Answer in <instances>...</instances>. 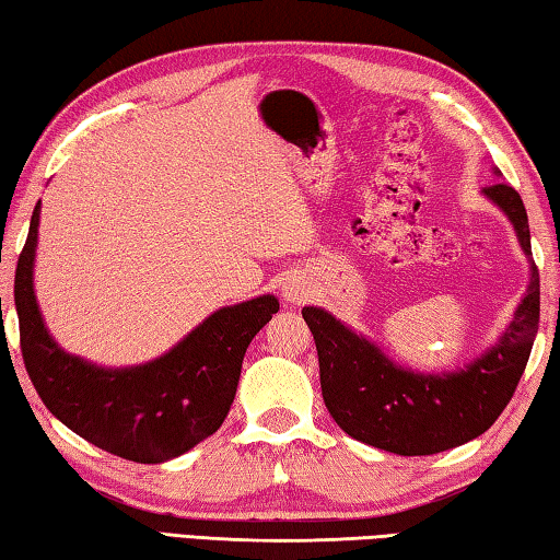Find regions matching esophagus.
Masks as SVG:
<instances>
[{
  "mask_svg": "<svg viewBox=\"0 0 560 560\" xmlns=\"http://www.w3.org/2000/svg\"><path fill=\"white\" fill-rule=\"evenodd\" d=\"M283 299H287L289 303H299V301H303L306 299V293H303V287L299 281H287L283 283Z\"/></svg>",
  "mask_w": 560,
  "mask_h": 560,
  "instance_id": "1",
  "label": "esophagus"
}]
</instances>
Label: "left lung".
I'll return each instance as SVG.
<instances>
[{"label": "left lung", "instance_id": "8db88e82", "mask_svg": "<svg viewBox=\"0 0 560 560\" xmlns=\"http://www.w3.org/2000/svg\"><path fill=\"white\" fill-rule=\"evenodd\" d=\"M485 195L509 217L521 249L530 257L528 217L516 189L494 183L485 187ZM538 311L541 287L530 259L526 296L509 328L464 371L442 375L395 365L381 348L324 308L303 306L301 314L316 340L320 390L338 428L371 447L422 457L459 447L497 422L524 375L538 330Z\"/></svg>", "mask_w": 560, "mask_h": 560}]
</instances>
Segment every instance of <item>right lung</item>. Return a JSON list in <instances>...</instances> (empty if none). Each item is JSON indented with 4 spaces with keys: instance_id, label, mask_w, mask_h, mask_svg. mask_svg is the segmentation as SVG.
Returning a JSON list of instances; mask_svg holds the SVG:
<instances>
[{
    "instance_id": "1",
    "label": "right lung",
    "mask_w": 560,
    "mask_h": 560,
    "mask_svg": "<svg viewBox=\"0 0 560 560\" xmlns=\"http://www.w3.org/2000/svg\"><path fill=\"white\" fill-rule=\"evenodd\" d=\"M39 205L16 261L14 303L22 358L36 393L79 438L116 457L160 464L179 457L222 428L234 402L252 338L279 311L273 296L226 306L202 320L158 360L98 368L63 353L44 326L34 296Z\"/></svg>"
}]
</instances>
